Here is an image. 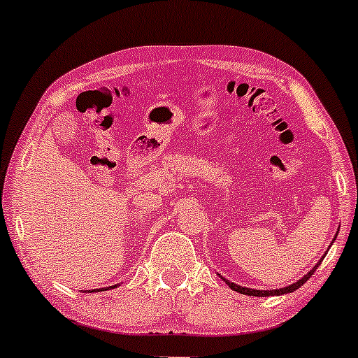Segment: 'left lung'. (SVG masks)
<instances>
[{
	"mask_svg": "<svg viewBox=\"0 0 358 358\" xmlns=\"http://www.w3.org/2000/svg\"><path fill=\"white\" fill-rule=\"evenodd\" d=\"M338 229H340V227H338ZM336 234H338V232H336ZM335 239H336V236H335ZM335 239L331 241V244H334ZM328 249H330V248H328ZM327 252H328V250H327ZM327 252L323 254V257L327 256ZM323 257L320 259V261L316 262V264L313 266V268H311L310 271H308V273H306L305 276H303L301 279H298L296 282H293V285H289V286H286V287H279V289H252V287H245V286H239V285H236V282L229 281V279H225L224 276H220V278H222V281H225V285H229V287H231V289L237 291V293H241V294H248V296H281V294L293 293V291H294V289H298L299 286L305 285V282L308 281V279H310L311 276H313V273H315L316 269H318V266L322 264Z\"/></svg>",
	"mask_w": 358,
	"mask_h": 358,
	"instance_id": "1",
	"label": "left lung"
}]
</instances>
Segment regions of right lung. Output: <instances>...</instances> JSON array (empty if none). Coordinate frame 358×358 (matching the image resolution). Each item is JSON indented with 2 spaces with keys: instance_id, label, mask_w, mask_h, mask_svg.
Segmentation results:
<instances>
[{
  "instance_id": "right-lung-1",
  "label": "right lung",
  "mask_w": 358,
  "mask_h": 358,
  "mask_svg": "<svg viewBox=\"0 0 358 358\" xmlns=\"http://www.w3.org/2000/svg\"><path fill=\"white\" fill-rule=\"evenodd\" d=\"M110 287H116V286H109V287H99V289H92L90 293H96V291H108L110 289Z\"/></svg>"
}]
</instances>
